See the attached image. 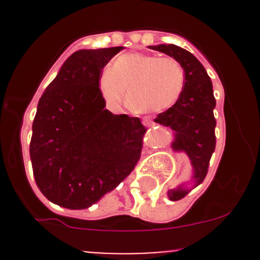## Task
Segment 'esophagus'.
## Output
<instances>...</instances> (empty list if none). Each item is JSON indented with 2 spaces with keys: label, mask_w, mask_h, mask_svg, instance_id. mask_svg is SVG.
Segmentation results:
<instances>
[{
  "label": "esophagus",
  "mask_w": 260,
  "mask_h": 260,
  "mask_svg": "<svg viewBox=\"0 0 260 260\" xmlns=\"http://www.w3.org/2000/svg\"><path fill=\"white\" fill-rule=\"evenodd\" d=\"M143 124L147 125V127H149V125H153V122H152L148 117H146L145 119H143Z\"/></svg>",
  "instance_id": "1"
}]
</instances>
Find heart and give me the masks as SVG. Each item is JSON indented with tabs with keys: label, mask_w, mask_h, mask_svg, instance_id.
<instances>
[{
	"label": "heart",
	"mask_w": 260,
	"mask_h": 260,
	"mask_svg": "<svg viewBox=\"0 0 260 260\" xmlns=\"http://www.w3.org/2000/svg\"><path fill=\"white\" fill-rule=\"evenodd\" d=\"M186 83L185 69L174 57L141 52L118 56L99 75L102 95L112 106L125 104L133 113H159L179 102Z\"/></svg>",
	"instance_id": "1"
}]
</instances>
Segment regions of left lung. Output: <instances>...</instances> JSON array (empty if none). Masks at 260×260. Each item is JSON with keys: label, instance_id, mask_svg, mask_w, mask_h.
<instances>
[{"label": "left lung", "instance_id": "8db88e82", "mask_svg": "<svg viewBox=\"0 0 260 260\" xmlns=\"http://www.w3.org/2000/svg\"><path fill=\"white\" fill-rule=\"evenodd\" d=\"M148 48L174 57L185 69L186 83L182 95L174 107L157 115L154 122L175 132L171 147L174 151H183L188 156L193 170V187H196L205 180L216 146V119L214 117L216 101L210 77L203 64L187 50L172 44ZM188 192L190 190L180 186L169 191V198L171 201H177Z\"/></svg>", "mask_w": 260, "mask_h": 260}]
</instances>
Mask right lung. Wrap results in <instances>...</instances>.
I'll use <instances>...</instances> for the list:
<instances>
[{"label":"right lung","instance_id":"1","mask_svg":"<svg viewBox=\"0 0 260 260\" xmlns=\"http://www.w3.org/2000/svg\"><path fill=\"white\" fill-rule=\"evenodd\" d=\"M123 46L79 50L62 64L38 104L30 157L48 200L86 209L114 190L137 165L146 127L106 109L99 75Z\"/></svg>","mask_w":260,"mask_h":260}]
</instances>
